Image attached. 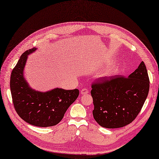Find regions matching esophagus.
I'll return each instance as SVG.
<instances>
[{
    "label": "esophagus",
    "mask_w": 159,
    "mask_h": 159,
    "mask_svg": "<svg viewBox=\"0 0 159 159\" xmlns=\"http://www.w3.org/2000/svg\"><path fill=\"white\" fill-rule=\"evenodd\" d=\"M89 93V90L86 88H84L81 90V95H85Z\"/></svg>",
    "instance_id": "1"
}]
</instances>
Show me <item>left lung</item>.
I'll return each instance as SVG.
<instances>
[{"label": "left lung", "mask_w": 159, "mask_h": 159, "mask_svg": "<svg viewBox=\"0 0 159 159\" xmlns=\"http://www.w3.org/2000/svg\"><path fill=\"white\" fill-rule=\"evenodd\" d=\"M97 123L108 129L131 123L142 109L149 91V78L143 61L127 78L121 75L101 78L91 85Z\"/></svg>", "instance_id": "left-lung-1"}]
</instances>
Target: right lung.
<instances>
[{"mask_svg":"<svg viewBox=\"0 0 159 159\" xmlns=\"http://www.w3.org/2000/svg\"><path fill=\"white\" fill-rule=\"evenodd\" d=\"M36 48L23 53L11 76V91L14 107L24 121L32 125L47 127L59 123L67 109L78 98V89L55 88L42 92L30 87L24 76L28 56Z\"/></svg>","mask_w":159,"mask_h":159,"instance_id":"1","label":"right lung"}]
</instances>
